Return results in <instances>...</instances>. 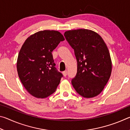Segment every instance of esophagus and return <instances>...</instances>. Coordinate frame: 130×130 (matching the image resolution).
I'll list each match as a JSON object with an SVG mask.
<instances>
[{
  "label": "esophagus",
  "mask_w": 130,
  "mask_h": 130,
  "mask_svg": "<svg viewBox=\"0 0 130 130\" xmlns=\"http://www.w3.org/2000/svg\"><path fill=\"white\" fill-rule=\"evenodd\" d=\"M62 74H63V75L64 77L67 76V70H65V71H63L62 72Z\"/></svg>",
  "instance_id": "34e87169"
}]
</instances>
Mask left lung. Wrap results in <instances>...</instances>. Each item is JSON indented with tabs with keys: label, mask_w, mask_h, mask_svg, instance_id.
<instances>
[{
	"label": "left lung",
	"mask_w": 130,
	"mask_h": 130,
	"mask_svg": "<svg viewBox=\"0 0 130 130\" xmlns=\"http://www.w3.org/2000/svg\"><path fill=\"white\" fill-rule=\"evenodd\" d=\"M64 36L74 49L77 72L72 80L76 92L85 98L99 94L112 72V61L107 46L99 34L80 28L68 30Z\"/></svg>",
	"instance_id": "left-lung-1"
}]
</instances>
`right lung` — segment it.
Listing matches in <instances>:
<instances>
[{
  "mask_svg": "<svg viewBox=\"0 0 130 130\" xmlns=\"http://www.w3.org/2000/svg\"><path fill=\"white\" fill-rule=\"evenodd\" d=\"M65 40L58 31L45 30L31 35L19 51L17 68L21 83L27 92L43 99L56 91L62 74L55 68L52 52Z\"/></svg>",
  "mask_w": 130,
  "mask_h": 130,
  "instance_id": "right-lung-1",
  "label": "right lung"
}]
</instances>
